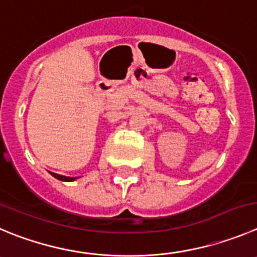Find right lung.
I'll return each mask as SVG.
<instances>
[{
  "label": "right lung",
  "instance_id": "1",
  "mask_svg": "<svg viewBox=\"0 0 257 257\" xmlns=\"http://www.w3.org/2000/svg\"><path fill=\"white\" fill-rule=\"evenodd\" d=\"M52 176H54L56 179L61 180V181H74V180L77 179V177H68V176H63V175H58V174H54V172H50Z\"/></svg>",
  "mask_w": 257,
  "mask_h": 257
}]
</instances>
